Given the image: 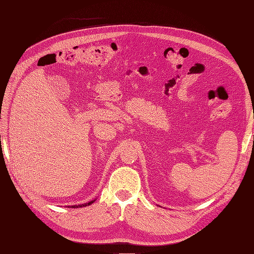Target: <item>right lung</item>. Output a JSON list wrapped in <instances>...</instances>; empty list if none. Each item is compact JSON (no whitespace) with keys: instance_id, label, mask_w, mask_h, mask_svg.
Wrapping results in <instances>:
<instances>
[{"instance_id":"obj_1","label":"right lung","mask_w":254,"mask_h":254,"mask_svg":"<svg viewBox=\"0 0 254 254\" xmlns=\"http://www.w3.org/2000/svg\"><path fill=\"white\" fill-rule=\"evenodd\" d=\"M95 201V199L94 200H91V201H89V202H87V203H81V204H75V205H67V207H74V209H76V207H82V206H87V205H90V204H92Z\"/></svg>"}]
</instances>
